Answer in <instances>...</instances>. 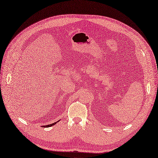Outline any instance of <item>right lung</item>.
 <instances>
[{"instance_id": "1", "label": "right lung", "mask_w": 158, "mask_h": 158, "mask_svg": "<svg viewBox=\"0 0 158 158\" xmlns=\"http://www.w3.org/2000/svg\"><path fill=\"white\" fill-rule=\"evenodd\" d=\"M57 122H58V121H57ZM57 122H56V123H52V124H50V125H46V126H43V127H52V125H55V124H56Z\"/></svg>"}]
</instances>
